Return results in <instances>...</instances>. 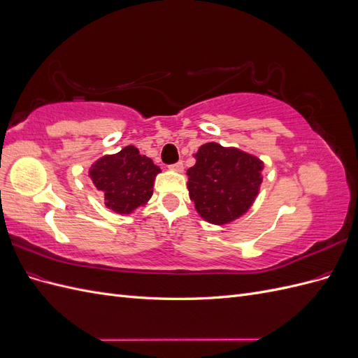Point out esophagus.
<instances>
[{
  "label": "esophagus",
  "instance_id": "obj_1",
  "mask_svg": "<svg viewBox=\"0 0 358 358\" xmlns=\"http://www.w3.org/2000/svg\"><path fill=\"white\" fill-rule=\"evenodd\" d=\"M170 170H173V171H183V162L182 161H179V162H176V164H171L170 166Z\"/></svg>",
  "mask_w": 358,
  "mask_h": 358
}]
</instances>
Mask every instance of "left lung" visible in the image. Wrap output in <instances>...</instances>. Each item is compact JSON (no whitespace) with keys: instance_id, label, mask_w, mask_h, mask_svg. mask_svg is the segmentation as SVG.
I'll return each mask as SVG.
<instances>
[{"instance_id":"obj_1","label":"left lung","mask_w":358,"mask_h":358,"mask_svg":"<svg viewBox=\"0 0 358 358\" xmlns=\"http://www.w3.org/2000/svg\"><path fill=\"white\" fill-rule=\"evenodd\" d=\"M188 169V191L204 221L229 224L251 208L262 187L264 162L237 148L204 143Z\"/></svg>"}]
</instances>
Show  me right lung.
<instances>
[{
	"label": "right lung",
	"instance_id": "add662e5",
	"mask_svg": "<svg viewBox=\"0 0 358 358\" xmlns=\"http://www.w3.org/2000/svg\"><path fill=\"white\" fill-rule=\"evenodd\" d=\"M161 169L140 155L136 146H125L113 155L96 159L90 169L95 188L104 196L107 209L119 215L133 213L154 194V182Z\"/></svg>",
	"mask_w": 358,
	"mask_h": 358
}]
</instances>
